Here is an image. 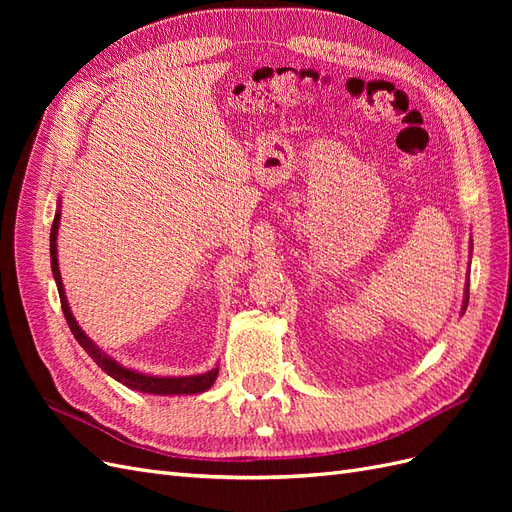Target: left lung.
Here are the masks:
<instances>
[{
    "mask_svg": "<svg viewBox=\"0 0 512 512\" xmlns=\"http://www.w3.org/2000/svg\"><path fill=\"white\" fill-rule=\"evenodd\" d=\"M470 258H472V239H470ZM470 284H466V292H463V305H461V314L466 312V307H468V294H470Z\"/></svg>",
    "mask_w": 512,
    "mask_h": 512,
    "instance_id": "8db88e82",
    "label": "left lung"
}]
</instances>
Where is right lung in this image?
I'll return each mask as SVG.
<instances>
[{"label":"right lung","instance_id":"add662e5","mask_svg":"<svg viewBox=\"0 0 512 512\" xmlns=\"http://www.w3.org/2000/svg\"><path fill=\"white\" fill-rule=\"evenodd\" d=\"M59 220H61V200H57V209H55V220L51 226V269H53V277L57 284V292H59V301H61V309H64V316L68 327L74 335L76 342L83 346V350L96 361V365L106 371L108 376L115 378L117 382H121L123 386H128L132 391L138 393H147V395H196V393H205L209 391L215 378H218V365L213 369L205 371V374H196V376H153V374H145V371H138L132 367H126L123 363H119L117 359H113L111 354L104 352L94 339H91L83 329L81 324L76 322L66 290H64V282H61V273H59V260H57V235H59Z\"/></svg>","mask_w":512,"mask_h":512}]
</instances>
